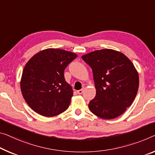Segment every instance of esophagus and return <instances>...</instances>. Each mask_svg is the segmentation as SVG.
Masks as SVG:
<instances>
[{"mask_svg":"<svg viewBox=\"0 0 155 155\" xmlns=\"http://www.w3.org/2000/svg\"><path fill=\"white\" fill-rule=\"evenodd\" d=\"M83 91H84V89H80V90H78V91H77V93L78 94H82Z\"/></svg>","mask_w":155,"mask_h":155,"instance_id":"obj_1","label":"esophagus"}]
</instances>
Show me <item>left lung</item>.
Wrapping results in <instances>:
<instances>
[{
  "mask_svg": "<svg viewBox=\"0 0 155 155\" xmlns=\"http://www.w3.org/2000/svg\"><path fill=\"white\" fill-rule=\"evenodd\" d=\"M93 71L96 97L89 102L93 114L103 119L118 117L137 96L139 78L124 54L112 49L95 51L82 56Z\"/></svg>",
  "mask_w": 155,
  "mask_h": 155,
  "instance_id": "left-lung-1",
  "label": "left lung"
}]
</instances>
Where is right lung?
Masks as SVG:
<instances>
[{
	"mask_svg": "<svg viewBox=\"0 0 155 155\" xmlns=\"http://www.w3.org/2000/svg\"><path fill=\"white\" fill-rule=\"evenodd\" d=\"M59 48H48L35 54L25 64L21 80L23 98L40 115L52 117L69 106L73 89L66 82L64 69L77 58Z\"/></svg>",
	"mask_w": 155,
	"mask_h": 155,
	"instance_id": "right-lung-1",
	"label": "right lung"
}]
</instances>
